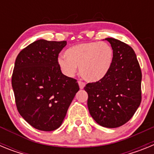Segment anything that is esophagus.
Segmentation results:
<instances>
[{"label":"esophagus","instance_id":"obj_1","mask_svg":"<svg viewBox=\"0 0 154 154\" xmlns=\"http://www.w3.org/2000/svg\"><path fill=\"white\" fill-rule=\"evenodd\" d=\"M78 83H79V88L81 89H83L84 87H85V82H82V81H79Z\"/></svg>","mask_w":154,"mask_h":154}]
</instances>
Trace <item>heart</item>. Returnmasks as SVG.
Masks as SVG:
<instances>
[{"label": "heart", "mask_w": 154, "mask_h": 154, "mask_svg": "<svg viewBox=\"0 0 154 154\" xmlns=\"http://www.w3.org/2000/svg\"><path fill=\"white\" fill-rule=\"evenodd\" d=\"M66 56L58 58V65L65 75H75L78 66L85 80L97 82L103 79L112 68L113 48L107 42H91L75 45L65 51Z\"/></svg>", "instance_id": "1"}]
</instances>
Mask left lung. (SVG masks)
<instances>
[{"instance_id": "obj_1", "label": "left lung", "mask_w": 154, "mask_h": 154, "mask_svg": "<svg viewBox=\"0 0 154 154\" xmlns=\"http://www.w3.org/2000/svg\"><path fill=\"white\" fill-rule=\"evenodd\" d=\"M114 51L112 68L103 79L88 83V108L98 124L107 128L123 126L141 103L142 72L135 51L124 42L107 38Z\"/></svg>"}]
</instances>
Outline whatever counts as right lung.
Returning a JSON list of instances; mask_svg holds the SVG:
<instances>
[{"label": "right lung", "instance_id": "1", "mask_svg": "<svg viewBox=\"0 0 154 154\" xmlns=\"http://www.w3.org/2000/svg\"><path fill=\"white\" fill-rule=\"evenodd\" d=\"M66 41H35L16 58L11 83L17 109L31 126L52 131L62 125L79 90L77 80L65 75L58 57Z\"/></svg>", "mask_w": 154, "mask_h": 154}]
</instances>
